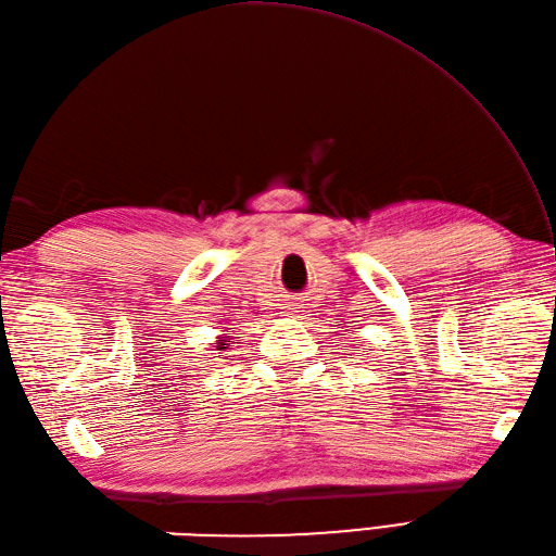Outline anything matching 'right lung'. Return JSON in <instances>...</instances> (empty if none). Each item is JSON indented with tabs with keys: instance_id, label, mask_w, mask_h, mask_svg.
<instances>
[{
	"instance_id": "right-lung-1",
	"label": "right lung",
	"mask_w": 556,
	"mask_h": 556,
	"mask_svg": "<svg viewBox=\"0 0 556 556\" xmlns=\"http://www.w3.org/2000/svg\"><path fill=\"white\" fill-rule=\"evenodd\" d=\"M222 349H227V344H224V339H219V344H217V351H222Z\"/></svg>"
}]
</instances>
